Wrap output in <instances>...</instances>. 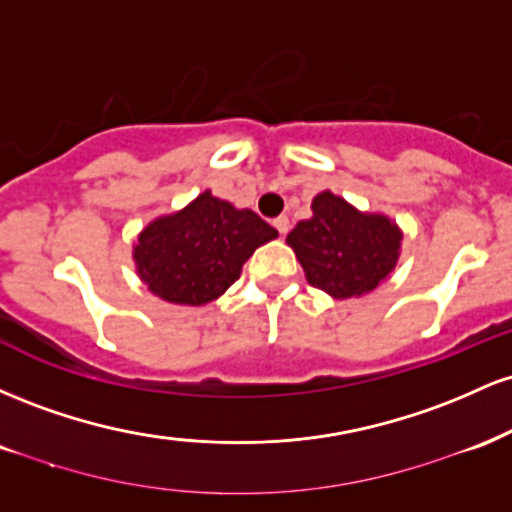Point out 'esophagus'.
<instances>
[{"label": "esophagus", "mask_w": 512, "mask_h": 512, "mask_svg": "<svg viewBox=\"0 0 512 512\" xmlns=\"http://www.w3.org/2000/svg\"><path fill=\"white\" fill-rule=\"evenodd\" d=\"M274 228L279 231V236H286V233H289V228H291V221L286 219V216H279V219H274Z\"/></svg>", "instance_id": "obj_1"}]
</instances>
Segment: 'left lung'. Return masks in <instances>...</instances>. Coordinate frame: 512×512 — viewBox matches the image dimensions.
<instances>
[{
	"instance_id": "8db88e82",
	"label": "left lung",
	"mask_w": 512,
	"mask_h": 512,
	"mask_svg": "<svg viewBox=\"0 0 512 512\" xmlns=\"http://www.w3.org/2000/svg\"><path fill=\"white\" fill-rule=\"evenodd\" d=\"M402 233L380 214H361L342 197L322 192L313 219L301 221L286 243L296 252L305 279L334 298L378 289L395 269Z\"/></svg>"
}]
</instances>
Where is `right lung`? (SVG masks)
<instances>
[{
    "instance_id": "add662e5",
    "label": "right lung",
    "mask_w": 512,
    "mask_h": 512,
    "mask_svg": "<svg viewBox=\"0 0 512 512\" xmlns=\"http://www.w3.org/2000/svg\"><path fill=\"white\" fill-rule=\"evenodd\" d=\"M276 231L255 211L202 192L190 207L144 228L134 248L142 279L158 298L204 305L240 276L248 257Z\"/></svg>"
}]
</instances>
